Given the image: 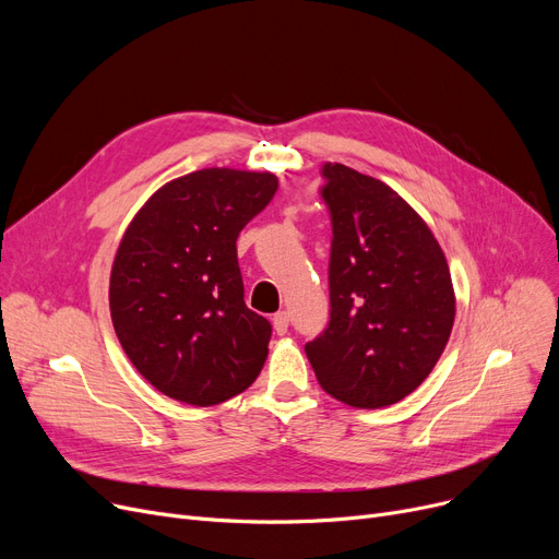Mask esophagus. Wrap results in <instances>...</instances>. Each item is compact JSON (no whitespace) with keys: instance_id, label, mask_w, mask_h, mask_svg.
I'll list each match as a JSON object with an SVG mask.
<instances>
[{"instance_id":"1","label":"esophagus","mask_w":559,"mask_h":559,"mask_svg":"<svg viewBox=\"0 0 559 559\" xmlns=\"http://www.w3.org/2000/svg\"><path fill=\"white\" fill-rule=\"evenodd\" d=\"M272 324H274V333H276V335H285V333H287V326H289V314H287L285 310H278V312L274 314V319H272Z\"/></svg>"}]
</instances>
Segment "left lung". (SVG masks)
Segmentation results:
<instances>
[{
    "mask_svg": "<svg viewBox=\"0 0 559 559\" xmlns=\"http://www.w3.org/2000/svg\"><path fill=\"white\" fill-rule=\"evenodd\" d=\"M331 222L329 329L306 344L324 392L376 409L413 394L451 337L447 255L399 192L342 163L324 165Z\"/></svg>",
    "mask_w": 559,
    "mask_h": 559,
    "instance_id": "left-lung-1",
    "label": "left lung"
}]
</instances>
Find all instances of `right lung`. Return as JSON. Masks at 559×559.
<instances>
[{
	"mask_svg": "<svg viewBox=\"0 0 559 559\" xmlns=\"http://www.w3.org/2000/svg\"><path fill=\"white\" fill-rule=\"evenodd\" d=\"M278 188L272 171L209 167L158 188L127 226L110 270V319L144 380L215 405L258 378L272 324L245 304L240 230Z\"/></svg>",
	"mask_w": 559,
	"mask_h": 559,
	"instance_id": "right-lung-1",
	"label": "right lung"
}]
</instances>
